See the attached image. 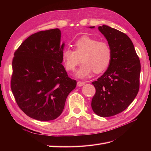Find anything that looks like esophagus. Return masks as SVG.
Here are the masks:
<instances>
[{"label": "esophagus", "instance_id": "obj_1", "mask_svg": "<svg viewBox=\"0 0 151 151\" xmlns=\"http://www.w3.org/2000/svg\"><path fill=\"white\" fill-rule=\"evenodd\" d=\"M77 86L81 87V86H83L84 85V82L78 81V82H77Z\"/></svg>", "mask_w": 151, "mask_h": 151}]
</instances>
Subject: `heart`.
Listing matches in <instances>:
<instances>
[{
  "label": "heart",
  "mask_w": 151,
  "mask_h": 151,
  "mask_svg": "<svg viewBox=\"0 0 151 151\" xmlns=\"http://www.w3.org/2000/svg\"><path fill=\"white\" fill-rule=\"evenodd\" d=\"M74 50L66 48L62 59L67 70H74L81 62L83 63L76 73V77L83 79L91 73H100L109 67L112 59V50L106 42H99L89 36H83L74 43Z\"/></svg>",
  "instance_id": "obj_1"
}]
</instances>
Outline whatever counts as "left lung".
Here are the masks:
<instances>
[{"label": "left lung", "mask_w": 151, "mask_h": 151, "mask_svg": "<svg viewBox=\"0 0 151 151\" xmlns=\"http://www.w3.org/2000/svg\"><path fill=\"white\" fill-rule=\"evenodd\" d=\"M98 29L111 48L112 59L103 75L92 83L96 93L91 107L97 115L108 117L124 111L136 97L140 63L133 43L126 34L104 24Z\"/></svg>", "instance_id": "8db88e82"}]
</instances>
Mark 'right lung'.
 Segmentation results:
<instances>
[{
	"label": "right lung",
	"mask_w": 151,
	"mask_h": 151,
	"mask_svg": "<svg viewBox=\"0 0 151 151\" xmlns=\"http://www.w3.org/2000/svg\"><path fill=\"white\" fill-rule=\"evenodd\" d=\"M56 28L42 31L26 39L14 53L11 90L26 115L39 121L56 119L77 82L62 64L65 43Z\"/></svg>",
	"instance_id": "obj_1"
}]
</instances>
